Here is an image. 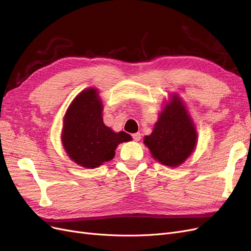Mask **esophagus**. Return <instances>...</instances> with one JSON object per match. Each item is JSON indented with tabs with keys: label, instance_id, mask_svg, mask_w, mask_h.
<instances>
[{
	"label": "esophagus",
	"instance_id": "1",
	"mask_svg": "<svg viewBox=\"0 0 251 251\" xmlns=\"http://www.w3.org/2000/svg\"><path fill=\"white\" fill-rule=\"evenodd\" d=\"M132 138H133V140H134V141H139V140H140V138H141V134H140L139 132L134 133V134H132Z\"/></svg>",
	"mask_w": 251,
	"mask_h": 251
}]
</instances>
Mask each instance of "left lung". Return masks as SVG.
<instances>
[{
    "mask_svg": "<svg viewBox=\"0 0 251 251\" xmlns=\"http://www.w3.org/2000/svg\"><path fill=\"white\" fill-rule=\"evenodd\" d=\"M197 133L182 102L176 96L162 111L154 131L144 143L161 164L176 167L186 160L196 147Z\"/></svg>",
    "mask_w": 251,
    "mask_h": 251,
    "instance_id": "8db88e82",
    "label": "left lung"
}]
</instances>
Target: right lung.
<instances>
[{
    "label": "right lung",
    "mask_w": 251,
    "mask_h": 251,
    "mask_svg": "<svg viewBox=\"0 0 251 251\" xmlns=\"http://www.w3.org/2000/svg\"><path fill=\"white\" fill-rule=\"evenodd\" d=\"M102 105L95 89L81 92L68 108L61 140L70 158L86 168H95L115 156L117 146L131 140L128 133H115L103 124Z\"/></svg>",
    "instance_id": "obj_1"
}]
</instances>
